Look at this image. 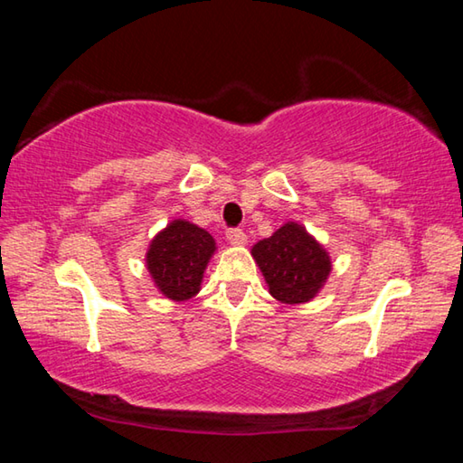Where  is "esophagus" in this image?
I'll list each match as a JSON object with an SVG mask.
<instances>
[{"label":"esophagus","instance_id":"1","mask_svg":"<svg viewBox=\"0 0 463 463\" xmlns=\"http://www.w3.org/2000/svg\"><path fill=\"white\" fill-rule=\"evenodd\" d=\"M226 239H229L231 245H245L247 234L242 232V229H229L226 231Z\"/></svg>","mask_w":463,"mask_h":463}]
</instances>
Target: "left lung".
<instances>
[{"label":"left lung","instance_id":"1","mask_svg":"<svg viewBox=\"0 0 463 463\" xmlns=\"http://www.w3.org/2000/svg\"><path fill=\"white\" fill-rule=\"evenodd\" d=\"M269 288L281 304H304L315 298L331 273L326 249L298 222L284 226L250 249Z\"/></svg>","mask_w":463,"mask_h":463}]
</instances>
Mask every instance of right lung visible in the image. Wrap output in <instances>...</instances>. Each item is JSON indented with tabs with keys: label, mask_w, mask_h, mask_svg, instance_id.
<instances>
[{
	"label": "right lung",
	"mask_w": 463,
	"mask_h": 463,
	"mask_svg": "<svg viewBox=\"0 0 463 463\" xmlns=\"http://www.w3.org/2000/svg\"><path fill=\"white\" fill-rule=\"evenodd\" d=\"M214 250L213 234L177 218L155 234L146 250V269L163 296L185 302L200 292L203 271Z\"/></svg>",
	"instance_id": "1"
}]
</instances>
